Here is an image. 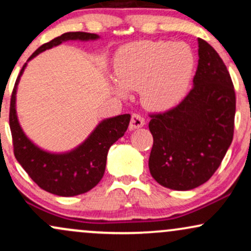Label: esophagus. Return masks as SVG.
<instances>
[{"mask_svg":"<svg viewBox=\"0 0 251 251\" xmlns=\"http://www.w3.org/2000/svg\"><path fill=\"white\" fill-rule=\"evenodd\" d=\"M145 124V119L140 116L139 113H133L131 117V123H129V128L134 129V128H139L144 126Z\"/></svg>","mask_w":251,"mask_h":251,"instance_id":"34e87169","label":"esophagus"}]
</instances>
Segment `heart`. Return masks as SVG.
Wrapping results in <instances>:
<instances>
[{
	"label": "heart",
	"instance_id": "1",
	"mask_svg": "<svg viewBox=\"0 0 251 251\" xmlns=\"http://www.w3.org/2000/svg\"><path fill=\"white\" fill-rule=\"evenodd\" d=\"M195 57L184 43L144 40L123 46L114 57V91L140 89L146 107L165 111L183 99L191 82Z\"/></svg>",
	"mask_w": 251,
	"mask_h": 251
}]
</instances>
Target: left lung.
<instances>
[{
    "instance_id": "obj_1",
    "label": "left lung",
    "mask_w": 251,
    "mask_h": 251,
    "mask_svg": "<svg viewBox=\"0 0 251 251\" xmlns=\"http://www.w3.org/2000/svg\"><path fill=\"white\" fill-rule=\"evenodd\" d=\"M198 56L194 87L183 101L150 114V172L160 185L179 191L208 181L234 137L236 96L226 66L203 39H198Z\"/></svg>"
}]
</instances>
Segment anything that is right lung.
I'll use <instances>...</instances> for the list:
<instances>
[{
  "label": "right lung",
  "instance_id": "1",
  "mask_svg": "<svg viewBox=\"0 0 251 251\" xmlns=\"http://www.w3.org/2000/svg\"><path fill=\"white\" fill-rule=\"evenodd\" d=\"M98 37L97 34L85 31L65 33L37 48L28 61L41 51L50 50L63 41H87ZM25 66L27 63H25L17 76L10 98L9 125L15 158L31 179L45 191L62 197L85 194L101 180L108 150L125 134L131 116L122 114L102 120L81 145L67 153L56 154L43 151L25 137L16 116V88Z\"/></svg>",
  "mask_w": 251,
  "mask_h": 251
}]
</instances>
